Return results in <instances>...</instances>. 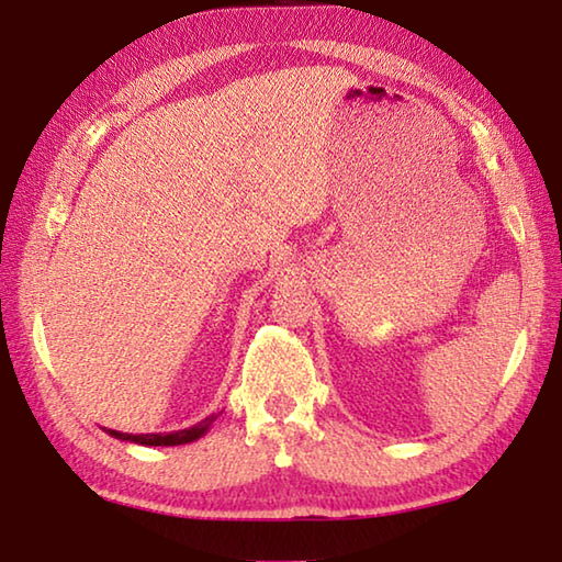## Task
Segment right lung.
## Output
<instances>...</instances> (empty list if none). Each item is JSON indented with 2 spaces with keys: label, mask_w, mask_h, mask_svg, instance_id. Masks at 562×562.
Instances as JSON below:
<instances>
[{
  "label": "right lung",
  "mask_w": 562,
  "mask_h": 562,
  "mask_svg": "<svg viewBox=\"0 0 562 562\" xmlns=\"http://www.w3.org/2000/svg\"><path fill=\"white\" fill-rule=\"evenodd\" d=\"M215 418H217V414H211V416H205L203 422L190 426V429H180V431H170V434H123V431H113V429H103V431L119 441H131V443H140V446H180V443L198 441L201 436H205Z\"/></svg>",
  "instance_id": "add662e5"
}]
</instances>
